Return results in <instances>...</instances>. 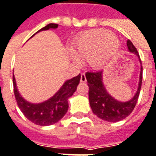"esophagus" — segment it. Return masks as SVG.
Returning a JSON list of instances; mask_svg holds the SVG:
<instances>
[{"mask_svg":"<svg viewBox=\"0 0 156 156\" xmlns=\"http://www.w3.org/2000/svg\"><path fill=\"white\" fill-rule=\"evenodd\" d=\"M80 82H82V83H86V82H87V78H86V74H85V73H81V76H80Z\"/></svg>","mask_w":156,"mask_h":156,"instance_id":"1","label":"esophagus"}]
</instances>
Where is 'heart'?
<instances>
[{
  "label": "heart",
  "mask_w": 156,
  "mask_h": 156,
  "mask_svg": "<svg viewBox=\"0 0 156 156\" xmlns=\"http://www.w3.org/2000/svg\"><path fill=\"white\" fill-rule=\"evenodd\" d=\"M119 41L106 30H94L81 34L71 44L73 55L80 60H88L93 67H101L118 49Z\"/></svg>",
  "instance_id": "b5f03b06"
}]
</instances>
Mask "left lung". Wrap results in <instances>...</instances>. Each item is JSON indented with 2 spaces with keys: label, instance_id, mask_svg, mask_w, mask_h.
Masks as SVG:
<instances>
[{
  "label": "left lung",
  "instance_id": "obj_1",
  "mask_svg": "<svg viewBox=\"0 0 156 156\" xmlns=\"http://www.w3.org/2000/svg\"><path fill=\"white\" fill-rule=\"evenodd\" d=\"M126 44L130 52L139 55L138 50L134 47L133 42L128 40ZM101 74V70L87 71L86 73L87 85L89 87L88 95L91 108L94 114L96 115L98 117H100L102 120L108 122L121 121L133 112L137 104L142 85V66L138 91L133 99L126 102L117 101L107 93L106 89L102 85Z\"/></svg>",
  "mask_w": 156,
  "mask_h": 156
}]
</instances>
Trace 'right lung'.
Segmentation results:
<instances>
[{
    "label": "right lung",
    "mask_w": 156,
    "mask_h": 156,
    "mask_svg": "<svg viewBox=\"0 0 156 156\" xmlns=\"http://www.w3.org/2000/svg\"><path fill=\"white\" fill-rule=\"evenodd\" d=\"M57 27L58 24L56 23H49L39 32L48 30L50 28L55 29ZM79 81L80 74L77 77L67 80L59 91L48 101L39 104H32L24 101L19 94L16 86V80L13 77L15 98L19 108L28 120L41 126L51 125L57 123L67 113L69 108L68 98L75 93Z\"/></svg>",
    "instance_id": "1"
}]
</instances>
